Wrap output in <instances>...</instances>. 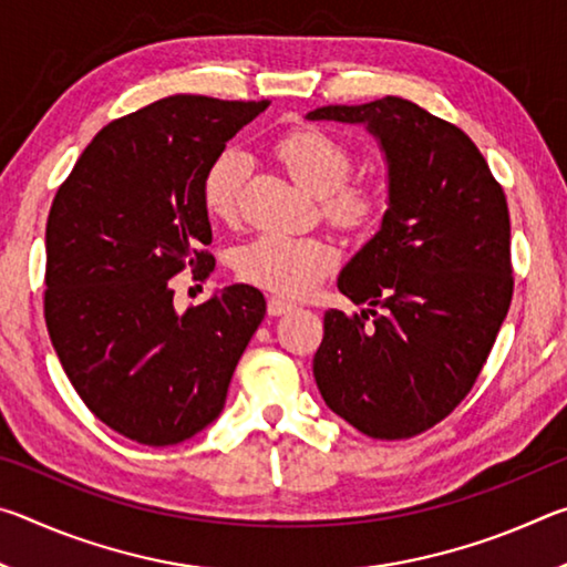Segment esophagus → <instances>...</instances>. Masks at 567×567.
Returning <instances> with one entry per match:
<instances>
[{
  "label": "esophagus",
  "mask_w": 567,
  "mask_h": 567,
  "mask_svg": "<svg viewBox=\"0 0 567 567\" xmlns=\"http://www.w3.org/2000/svg\"><path fill=\"white\" fill-rule=\"evenodd\" d=\"M292 310H295V305L287 300H280V297H270V300H267V315H270V318H280V315H287Z\"/></svg>",
  "instance_id": "esophagus-1"
}]
</instances>
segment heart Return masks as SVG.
<instances>
[{"label": "heart", "mask_w": 567, "mask_h": 567, "mask_svg": "<svg viewBox=\"0 0 567 567\" xmlns=\"http://www.w3.org/2000/svg\"><path fill=\"white\" fill-rule=\"evenodd\" d=\"M275 155L297 185L320 197L322 217L344 233H358L375 223L382 209V192L372 179H348L352 152L332 134L315 127H297L275 142ZM249 177L245 152L227 150L205 177L207 213L235 223L243 209ZM338 252L322 237H292L267 233L239 247L237 275L262 290L282 297H300L328 275Z\"/></svg>", "instance_id": "obj_1"}]
</instances>
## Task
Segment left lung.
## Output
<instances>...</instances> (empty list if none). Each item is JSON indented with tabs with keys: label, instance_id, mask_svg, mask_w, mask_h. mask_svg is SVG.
Wrapping results in <instances>:
<instances>
[{
	"label": "left lung",
	"instance_id": "8db88e82",
	"mask_svg": "<svg viewBox=\"0 0 567 567\" xmlns=\"http://www.w3.org/2000/svg\"><path fill=\"white\" fill-rule=\"evenodd\" d=\"M307 120L364 124L388 162L380 233L338 277L370 310L324 312L315 382L360 433L420 435L475 385L511 307L505 192L475 142L415 102L330 104Z\"/></svg>",
	"mask_w": 567,
	"mask_h": 567
}]
</instances>
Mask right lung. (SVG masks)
Returning a JSON list of instances; mask_svg holds the SVG:
<instances>
[{
	"mask_svg": "<svg viewBox=\"0 0 567 567\" xmlns=\"http://www.w3.org/2000/svg\"><path fill=\"white\" fill-rule=\"evenodd\" d=\"M175 94L110 122L56 189L47 219L44 320L66 378L94 415L134 443L197 435L225 408L265 297L229 285L175 310L169 280L215 270L205 177L267 110Z\"/></svg>",
	"mask_w": 567,
	"mask_h": 567,
	"instance_id": "add662e5",
	"label": "right lung"
}]
</instances>
